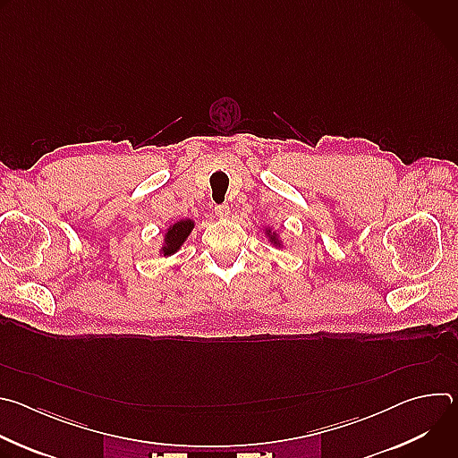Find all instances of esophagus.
<instances>
[{
    "label": "esophagus",
    "mask_w": 458,
    "mask_h": 458,
    "mask_svg": "<svg viewBox=\"0 0 458 458\" xmlns=\"http://www.w3.org/2000/svg\"><path fill=\"white\" fill-rule=\"evenodd\" d=\"M216 214H217L219 217H228V216H230V207H228V205H217V207H216Z\"/></svg>",
    "instance_id": "obj_1"
}]
</instances>
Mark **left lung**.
I'll return each mask as SVG.
<instances>
[{
    "instance_id": "left-lung-1",
    "label": "left lung",
    "mask_w": 458,
    "mask_h": 458,
    "mask_svg": "<svg viewBox=\"0 0 458 458\" xmlns=\"http://www.w3.org/2000/svg\"><path fill=\"white\" fill-rule=\"evenodd\" d=\"M267 235H268V239H270V242L272 244H276V246H281V241H279V235L276 233V232H272L270 228H267Z\"/></svg>"
}]
</instances>
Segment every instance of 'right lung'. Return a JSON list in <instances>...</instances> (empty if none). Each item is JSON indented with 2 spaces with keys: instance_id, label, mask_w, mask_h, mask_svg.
Segmentation results:
<instances>
[{
  "instance_id": "right-lung-1",
  "label": "right lung",
  "mask_w": 458,
  "mask_h": 458,
  "mask_svg": "<svg viewBox=\"0 0 458 458\" xmlns=\"http://www.w3.org/2000/svg\"><path fill=\"white\" fill-rule=\"evenodd\" d=\"M193 226L195 225H193L191 219H181V221L170 225L166 233H165V242L161 246V253L165 257L175 253L182 246V242L188 239V235L191 233Z\"/></svg>"
}]
</instances>
